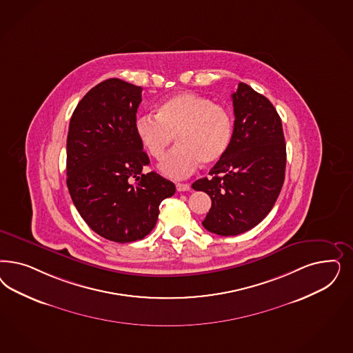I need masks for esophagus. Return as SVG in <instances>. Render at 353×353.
<instances>
[{"label": "esophagus", "mask_w": 353, "mask_h": 353, "mask_svg": "<svg viewBox=\"0 0 353 353\" xmlns=\"http://www.w3.org/2000/svg\"><path fill=\"white\" fill-rule=\"evenodd\" d=\"M176 191H178V192L191 191V185H190L188 183H176Z\"/></svg>", "instance_id": "34e87169"}]
</instances>
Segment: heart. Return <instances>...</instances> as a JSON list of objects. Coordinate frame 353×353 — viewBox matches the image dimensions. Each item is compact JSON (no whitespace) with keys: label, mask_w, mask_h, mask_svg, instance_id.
Masks as SVG:
<instances>
[{"label":"heart","mask_w":353,"mask_h":353,"mask_svg":"<svg viewBox=\"0 0 353 353\" xmlns=\"http://www.w3.org/2000/svg\"><path fill=\"white\" fill-rule=\"evenodd\" d=\"M135 132L141 145L156 159H163L176 135L181 144L162 161L159 170L171 178H183L201 162L214 163L226 154L234 121L223 105L203 94L183 92L159 103L157 115H139Z\"/></svg>","instance_id":"b5f03b06"}]
</instances>
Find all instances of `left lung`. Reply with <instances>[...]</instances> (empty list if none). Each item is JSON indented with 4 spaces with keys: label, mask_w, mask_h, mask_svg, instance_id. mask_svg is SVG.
I'll return each mask as SVG.
<instances>
[{
    "label": "left lung",
    "mask_w": 353,
    "mask_h": 353,
    "mask_svg": "<svg viewBox=\"0 0 353 353\" xmlns=\"http://www.w3.org/2000/svg\"><path fill=\"white\" fill-rule=\"evenodd\" d=\"M231 97L235 122L230 148L209 178L192 184L212 199L203 226L222 236L257 226L273 209L285 182V135L273 103L245 83H239Z\"/></svg>",
    "instance_id": "8db88e82"
}]
</instances>
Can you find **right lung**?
I'll list each match as a JSON object with an SVG mask.
<instances>
[{"label":"right lung","mask_w":353,"mask_h":353,"mask_svg":"<svg viewBox=\"0 0 353 353\" xmlns=\"http://www.w3.org/2000/svg\"><path fill=\"white\" fill-rule=\"evenodd\" d=\"M141 87L103 80L75 108L68 134V187L90 228L105 239L130 243L156 226L159 204L175 184L143 174L148 154L135 132Z\"/></svg>","instance_id":"right-lung-1"}]
</instances>
